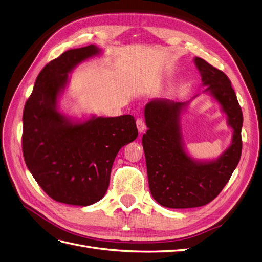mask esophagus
Instances as JSON below:
<instances>
[{"label":"esophagus","instance_id":"1","mask_svg":"<svg viewBox=\"0 0 262 262\" xmlns=\"http://www.w3.org/2000/svg\"><path fill=\"white\" fill-rule=\"evenodd\" d=\"M136 123H137V128H138V130H139V132L141 133V132H143L144 130H145V122L143 121V119H141V118H138L137 119V121H136Z\"/></svg>","mask_w":262,"mask_h":262}]
</instances>
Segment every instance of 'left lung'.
<instances>
[{"label": "left lung", "mask_w": 262, "mask_h": 262, "mask_svg": "<svg viewBox=\"0 0 262 262\" xmlns=\"http://www.w3.org/2000/svg\"><path fill=\"white\" fill-rule=\"evenodd\" d=\"M204 92H210L228 117L234 130L232 145L219 160L194 163L182 148L179 117L184 102L152 100L145 106L148 130L142 139L148 186L163 207H202L219 195L231 178L242 155L243 113L232 83L221 70L201 58L194 59Z\"/></svg>", "instance_id": "8db88e82"}]
</instances>
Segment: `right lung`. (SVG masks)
I'll list each match as a JSON object with an SVG mask.
<instances>
[{
	"instance_id": "add662e5",
	"label": "right lung",
	"mask_w": 262,
	"mask_h": 262,
	"mask_svg": "<svg viewBox=\"0 0 262 262\" xmlns=\"http://www.w3.org/2000/svg\"><path fill=\"white\" fill-rule=\"evenodd\" d=\"M98 52L91 45L50 61L38 74L23 113V155L31 175L53 200L81 207L105 195L119 149L138 137L131 115L71 123L58 112L68 73Z\"/></svg>"
}]
</instances>
